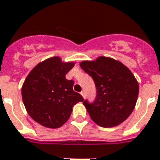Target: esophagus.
Instances as JSON below:
<instances>
[{
    "instance_id": "1",
    "label": "esophagus",
    "mask_w": 160,
    "mask_h": 160,
    "mask_svg": "<svg viewBox=\"0 0 160 160\" xmlns=\"http://www.w3.org/2000/svg\"><path fill=\"white\" fill-rule=\"evenodd\" d=\"M81 95L82 96L83 98H85V97H86V94H85V91H83V90L82 91V92H81Z\"/></svg>"
}]
</instances>
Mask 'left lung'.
Listing matches in <instances>:
<instances>
[{"label":"left lung","mask_w":160,"mask_h":160,"mask_svg":"<svg viewBox=\"0 0 160 160\" xmlns=\"http://www.w3.org/2000/svg\"><path fill=\"white\" fill-rule=\"evenodd\" d=\"M82 69L92 77L97 90L95 100L83 104L90 117L102 127L118 126L127 120L135 108L138 82L121 62L105 56L83 61Z\"/></svg>","instance_id":"1"}]
</instances>
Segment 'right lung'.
<instances>
[{"label": "right lung", "instance_id": "obj_1", "mask_svg": "<svg viewBox=\"0 0 160 160\" xmlns=\"http://www.w3.org/2000/svg\"><path fill=\"white\" fill-rule=\"evenodd\" d=\"M59 56L39 62L27 76L22 87V98L33 121L48 128H58L70 117L72 107L84 99L73 91L72 80L66 74L74 67Z\"/></svg>", "mask_w": 160, "mask_h": 160}]
</instances>
